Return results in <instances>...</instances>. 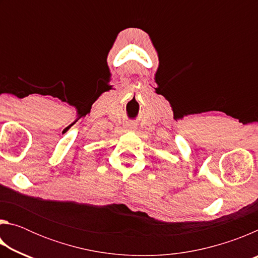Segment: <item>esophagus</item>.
<instances>
[{"label": "esophagus", "mask_w": 258, "mask_h": 258, "mask_svg": "<svg viewBox=\"0 0 258 258\" xmlns=\"http://www.w3.org/2000/svg\"><path fill=\"white\" fill-rule=\"evenodd\" d=\"M126 131H135L137 130V126H135L134 123H127L125 125Z\"/></svg>", "instance_id": "obj_1"}]
</instances>
